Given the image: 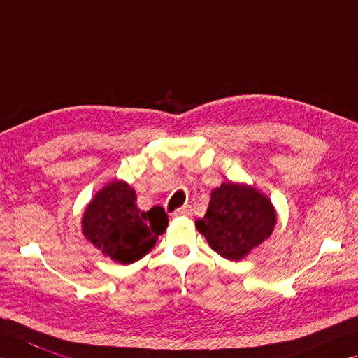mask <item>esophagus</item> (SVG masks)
<instances>
[{
    "label": "esophagus",
    "mask_w": 358,
    "mask_h": 358,
    "mask_svg": "<svg viewBox=\"0 0 358 358\" xmlns=\"http://www.w3.org/2000/svg\"><path fill=\"white\" fill-rule=\"evenodd\" d=\"M173 217H179V216H192V206L189 205H185V206H182V208H178L176 211H174L173 214H171Z\"/></svg>",
    "instance_id": "esophagus-1"
}]
</instances>
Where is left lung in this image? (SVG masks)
<instances>
[{"label": "left lung", "mask_w": 358, "mask_h": 358, "mask_svg": "<svg viewBox=\"0 0 358 358\" xmlns=\"http://www.w3.org/2000/svg\"><path fill=\"white\" fill-rule=\"evenodd\" d=\"M277 213L271 199L257 188L224 182L211 192L208 210L196 220L213 251L239 262L273 234Z\"/></svg>", "instance_id": "obj_1"}]
</instances>
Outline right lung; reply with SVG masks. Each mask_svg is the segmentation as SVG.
I'll list each match as a JSON object with an SVG mask.
<instances>
[{
    "mask_svg": "<svg viewBox=\"0 0 358 358\" xmlns=\"http://www.w3.org/2000/svg\"><path fill=\"white\" fill-rule=\"evenodd\" d=\"M81 224L84 237L94 248L129 265L152 251L169 225V216L162 206L141 211L136 192L125 180H112L93 196Z\"/></svg>",
    "mask_w": 358,
    "mask_h": 358,
    "instance_id": "1",
    "label": "right lung"
}]
</instances>
